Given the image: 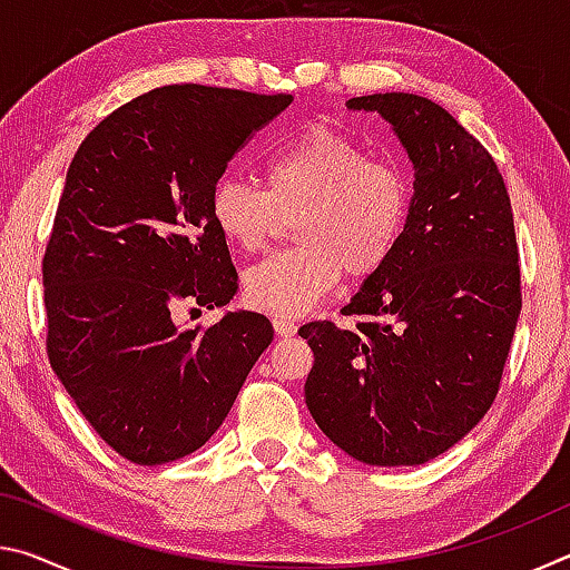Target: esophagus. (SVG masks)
<instances>
[{"label":"esophagus","instance_id":"34e87169","mask_svg":"<svg viewBox=\"0 0 570 570\" xmlns=\"http://www.w3.org/2000/svg\"><path fill=\"white\" fill-rule=\"evenodd\" d=\"M274 330L278 336H294L296 334V322L286 320V316H274Z\"/></svg>","mask_w":570,"mask_h":570}]
</instances>
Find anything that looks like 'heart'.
Instances as JSON below:
<instances>
[{
    "mask_svg": "<svg viewBox=\"0 0 570 570\" xmlns=\"http://www.w3.org/2000/svg\"><path fill=\"white\" fill-rule=\"evenodd\" d=\"M264 188L224 178L210 196L218 234L246 254L264 250L294 218L296 246L244 278L246 298L276 314H302L340 284L377 274L407 230L412 186L397 163L372 158L332 125H308L262 163Z\"/></svg>",
    "mask_w": 570,
    "mask_h": 570,
    "instance_id": "obj_1",
    "label": "heart"
}]
</instances>
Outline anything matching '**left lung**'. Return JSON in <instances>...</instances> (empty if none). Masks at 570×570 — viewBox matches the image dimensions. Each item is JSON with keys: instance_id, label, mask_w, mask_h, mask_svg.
<instances>
[{"instance_id": "1", "label": "left lung", "mask_w": 570, "mask_h": 570, "mask_svg": "<svg viewBox=\"0 0 570 570\" xmlns=\"http://www.w3.org/2000/svg\"><path fill=\"white\" fill-rule=\"evenodd\" d=\"M392 122L414 168L397 250L342 308L354 330L308 322L304 394L322 432L366 465H422L485 417L503 380L520 294L503 176L438 102L410 92L352 98Z\"/></svg>"}]
</instances>
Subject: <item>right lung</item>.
<instances>
[{"label":"right lung","instance_id":"1","mask_svg":"<svg viewBox=\"0 0 570 570\" xmlns=\"http://www.w3.org/2000/svg\"><path fill=\"white\" fill-rule=\"evenodd\" d=\"M292 100L166 85L112 110L70 163L42 258L47 356L85 420L135 465L206 445L274 340L256 312L193 330L170 312L234 298L210 196Z\"/></svg>","mask_w":570,"mask_h":570}]
</instances>
